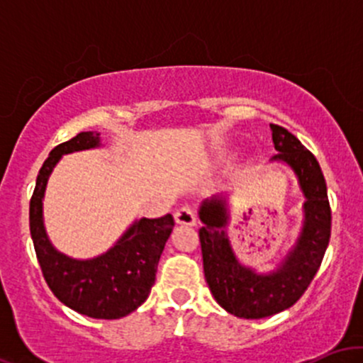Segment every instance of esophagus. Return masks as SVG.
<instances>
[{"label":"esophagus","mask_w":363,"mask_h":363,"mask_svg":"<svg viewBox=\"0 0 363 363\" xmlns=\"http://www.w3.org/2000/svg\"><path fill=\"white\" fill-rule=\"evenodd\" d=\"M176 222L179 225H189V227H194L196 225V213L191 208L182 206L181 210L176 211Z\"/></svg>","instance_id":"esophagus-1"}]
</instances>
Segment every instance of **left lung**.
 <instances>
[{
  "mask_svg": "<svg viewBox=\"0 0 363 363\" xmlns=\"http://www.w3.org/2000/svg\"><path fill=\"white\" fill-rule=\"evenodd\" d=\"M269 128L274 150L280 152L273 160L294 169L306 196L301 237L280 268L259 274L240 264L225 232L228 220L225 199H206L199 208L203 222L199 242L208 286L225 311L244 319L269 318L294 306L314 280L331 237V208L319 162L285 128L278 124Z\"/></svg>",
  "mask_w": 363,
  "mask_h": 363,
  "instance_id": "1",
  "label": "left lung"
}]
</instances>
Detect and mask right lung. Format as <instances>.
Instances as JSON below:
<instances>
[{
  "mask_svg": "<svg viewBox=\"0 0 363 363\" xmlns=\"http://www.w3.org/2000/svg\"><path fill=\"white\" fill-rule=\"evenodd\" d=\"M101 145L99 133H78L57 145L45 158L30 199V235L44 280L69 309L94 319H119L148 298L162 251L174 228V216L136 220L114 247L94 259H73L52 247L43 220L45 184L54 165L66 153Z\"/></svg>",
  "mask_w": 363,
  "mask_h": 363,
  "instance_id": "add662e5",
  "label": "right lung"
}]
</instances>
